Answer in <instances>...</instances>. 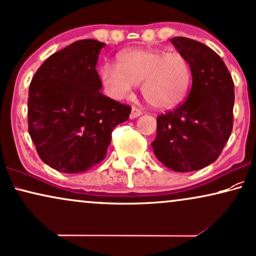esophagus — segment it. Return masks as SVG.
I'll list each match as a JSON object with an SVG mask.
<instances>
[{"mask_svg":"<svg viewBox=\"0 0 256 256\" xmlns=\"http://www.w3.org/2000/svg\"><path fill=\"white\" fill-rule=\"evenodd\" d=\"M139 116H142V111H140V110L137 108H132L130 118H131V119H134V118L139 117Z\"/></svg>","mask_w":256,"mask_h":256,"instance_id":"obj_1","label":"esophagus"}]
</instances>
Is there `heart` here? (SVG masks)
<instances>
[{
  "mask_svg": "<svg viewBox=\"0 0 256 256\" xmlns=\"http://www.w3.org/2000/svg\"><path fill=\"white\" fill-rule=\"evenodd\" d=\"M192 78V66L182 53L150 48L124 52L117 66L108 64L100 68V79L111 98H130L134 85L142 84L144 99L160 110L178 105L186 98Z\"/></svg>",
  "mask_w": 256,
  "mask_h": 256,
  "instance_id": "obj_1",
  "label": "heart"
}]
</instances>
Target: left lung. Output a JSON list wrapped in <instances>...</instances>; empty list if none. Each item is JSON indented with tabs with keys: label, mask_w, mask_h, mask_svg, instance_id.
Listing matches in <instances>:
<instances>
[{
	"label": "left lung",
	"mask_w": 256,
	"mask_h": 256,
	"mask_svg": "<svg viewBox=\"0 0 256 256\" xmlns=\"http://www.w3.org/2000/svg\"><path fill=\"white\" fill-rule=\"evenodd\" d=\"M170 41L189 60L192 86L182 105L158 116L157 136L151 145L166 168L190 172L214 163L230 137L234 82L212 48L182 36Z\"/></svg>",
	"instance_id": "1"
}]
</instances>
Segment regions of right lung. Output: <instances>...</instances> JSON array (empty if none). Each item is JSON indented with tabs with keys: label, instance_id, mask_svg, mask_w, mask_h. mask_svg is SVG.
<instances>
[{
	"label": "right lung",
	"instance_id": "add662e5",
	"mask_svg": "<svg viewBox=\"0 0 256 256\" xmlns=\"http://www.w3.org/2000/svg\"><path fill=\"white\" fill-rule=\"evenodd\" d=\"M102 42H73L41 64L32 79L28 131L44 163L60 172H85L104 160L112 131L131 108L100 92L96 66Z\"/></svg>",
	"mask_w": 256,
	"mask_h": 256
}]
</instances>
